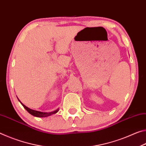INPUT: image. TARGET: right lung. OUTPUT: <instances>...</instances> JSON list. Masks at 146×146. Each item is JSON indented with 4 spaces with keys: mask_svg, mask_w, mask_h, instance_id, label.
I'll use <instances>...</instances> for the list:
<instances>
[{
    "mask_svg": "<svg viewBox=\"0 0 146 146\" xmlns=\"http://www.w3.org/2000/svg\"><path fill=\"white\" fill-rule=\"evenodd\" d=\"M21 104L23 106V107L26 109V110H27V111H28L29 113H30L31 115H32L33 116H35V117H48V116H49V115L55 114V113H56L58 111V110H56L55 111H53V112L44 113V112L38 111H35V110H31V109H29L28 107H26V106H24L23 103H21Z\"/></svg>",
    "mask_w": 146,
    "mask_h": 146,
    "instance_id": "obj_1",
    "label": "right lung"
}]
</instances>
